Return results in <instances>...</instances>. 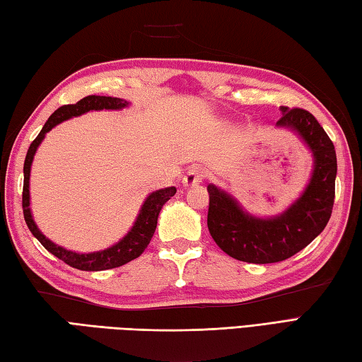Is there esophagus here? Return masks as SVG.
<instances>
[{
  "label": "esophagus",
  "mask_w": 362,
  "mask_h": 362,
  "mask_svg": "<svg viewBox=\"0 0 362 362\" xmlns=\"http://www.w3.org/2000/svg\"><path fill=\"white\" fill-rule=\"evenodd\" d=\"M204 177H205L204 169H201L199 166L189 168L188 173L182 177V183L185 188L194 187V185H197V183H201L204 180Z\"/></svg>",
  "instance_id": "obj_1"
}]
</instances>
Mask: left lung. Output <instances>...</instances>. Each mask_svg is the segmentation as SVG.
<instances>
[{
  "instance_id": "left-lung-1",
  "label": "left lung",
  "mask_w": 362,
  "mask_h": 362,
  "mask_svg": "<svg viewBox=\"0 0 362 362\" xmlns=\"http://www.w3.org/2000/svg\"><path fill=\"white\" fill-rule=\"evenodd\" d=\"M280 110L275 127L292 130L313 156L311 177L302 194L284 211L261 218L245 211L227 191L213 183L206 187L210 235L227 255L245 263H276L296 255L320 235L332 216L337 173L333 141L310 112Z\"/></svg>"
}]
</instances>
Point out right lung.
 I'll list each match as a JSON object with an SVG mask.
<instances>
[{
  "instance_id": "add662e5",
  "label": "right lung",
  "mask_w": 362,
  "mask_h": 362,
  "mask_svg": "<svg viewBox=\"0 0 362 362\" xmlns=\"http://www.w3.org/2000/svg\"><path fill=\"white\" fill-rule=\"evenodd\" d=\"M129 107V103L126 99L121 98H112V96H86L76 104H68L60 107L54 112L48 121L45 122L40 134L37 135L35 140L30 143L25 168H23V174H25V182H23V214H25V221L38 241L42 243L43 247L51 252L54 257L65 261L68 266L81 269V271H105V269L119 267L122 264L129 263L135 258H138L148 247L151 243V238L153 236V232L157 228V219L158 214L163 209V205L175 194V187H168L153 191L148 197L144 199L138 216L134 222L132 228L121 238L118 243H115L110 247L104 250L88 252V253H79L74 250H68L62 245H57L52 243L49 238H46L40 228L37 227L35 221L33 218V211H30V196H29V179H30V166H33L34 156L38 149V146L45 140L46 134L49 132L52 127H56L60 122H64L74 117H81L83 113L93 112V110H121Z\"/></svg>"
}]
</instances>
